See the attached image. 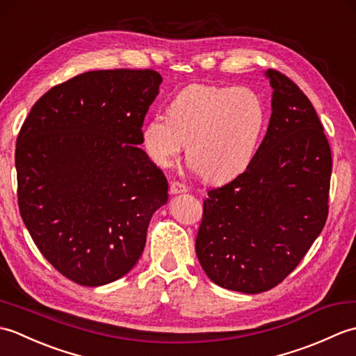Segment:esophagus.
I'll return each instance as SVG.
<instances>
[{"label": "esophagus", "mask_w": 356, "mask_h": 356, "mask_svg": "<svg viewBox=\"0 0 356 356\" xmlns=\"http://www.w3.org/2000/svg\"><path fill=\"white\" fill-rule=\"evenodd\" d=\"M186 191H188V188L184 184H180V182H171L170 184V194H172V195L184 194Z\"/></svg>", "instance_id": "34e87169"}]
</instances>
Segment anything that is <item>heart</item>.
Returning <instances> with one entry per match:
<instances>
[{"label": "heart", "instance_id": "obj_1", "mask_svg": "<svg viewBox=\"0 0 356 356\" xmlns=\"http://www.w3.org/2000/svg\"><path fill=\"white\" fill-rule=\"evenodd\" d=\"M266 122L252 88L194 84L172 97L168 115L156 113L143 124L140 140L159 166H170L188 142L190 165L211 182H226L251 165Z\"/></svg>", "mask_w": 356, "mask_h": 356}]
</instances>
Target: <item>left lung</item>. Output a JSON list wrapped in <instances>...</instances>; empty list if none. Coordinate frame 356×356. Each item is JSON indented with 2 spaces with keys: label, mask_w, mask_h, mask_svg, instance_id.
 I'll return each instance as SVG.
<instances>
[{
  "label": "left lung",
  "mask_w": 356,
  "mask_h": 356,
  "mask_svg": "<svg viewBox=\"0 0 356 356\" xmlns=\"http://www.w3.org/2000/svg\"><path fill=\"white\" fill-rule=\"evenodd\" d=\"M272 115L245 172L203 202L195 254L211 282L260 293L297 268L327 218L332 154L307 96L277 70Z\"/></svg>",
  "instance_id": "left-lung-1"
}]
</instances>
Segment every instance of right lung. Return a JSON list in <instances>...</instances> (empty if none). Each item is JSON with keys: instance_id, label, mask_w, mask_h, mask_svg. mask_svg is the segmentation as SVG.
Instances as JSON below:
<instances>
[{"instance_id": "add662e5", "label": "right lung", "mask_w": 356, "mask_h": 356, "mask_svg": "<svg viewBox=\"0 0 356 356\" xmlns=\"http://www.w3.org/2000/svg\"><path fill=\"white\" fill-rule=\"evenodd\" d=\"M154 70H96L49 90L15 151L19 213L56 270L82 286L116 282L143 252L168 200L163 172L139 148L159 95Z\"/></svg>"}]
</instances>
